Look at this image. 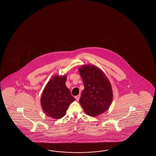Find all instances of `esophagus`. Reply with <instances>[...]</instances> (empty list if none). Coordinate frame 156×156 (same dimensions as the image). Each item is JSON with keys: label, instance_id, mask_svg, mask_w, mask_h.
I'll list each match as a JSON object with an SVG mask.
<instances>
[{"label": "esophagus", "instance_id": "esophagus-1", "mask_svg": "<svg viewBox=\"0 0 156 156\" xmlns=\"http://www.w3.org/2000/svg\"><path fill=\"white\" fill-rule=\"evenodd\" d=\"M80 95H78L75 96V98H76L77 100H79L80 99Z\"/></svg>", "mask_w": 156, "mask_h": 156}]
</instances>
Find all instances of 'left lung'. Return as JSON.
Instances as JSON below:
<instances>
[{"instance_id": "obj_1", "label": "left lung", "mask_w": 156, "mask_h": 156, "mask_svg": "<svg viewBox=\"0 0 156 156\" xmlns=\"http://www.w3.org/2000/svg\"><path fill=\"white\" fill-rule=\"evenodd\" d=\"M84 89L80 103L85 112L95 116L108 109L113 100V91L109 81L101 70L92 65L80 67Z\"/></svg>"}]
</instances>
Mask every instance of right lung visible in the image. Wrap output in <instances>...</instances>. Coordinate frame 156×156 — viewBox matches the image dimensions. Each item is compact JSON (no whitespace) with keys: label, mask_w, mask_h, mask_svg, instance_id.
Here are the masks:
<instances>
[{"label":"right lung","mask_w":156,"mask_h":156,"mask_svg":"<svg viewBox=\"0 0 156 156\" xmlns=\"http://www.w3.org/2000/svg\"><path fill=\"white\" fill-rule=\"evenodd\" d=\"M66 76L53 77L48 82L41 96L43 112L55 119L63 117L70 104L75 99L72 96L65 83Z\"/></svg>","instance_id":"obj_1"}]
</instances>
